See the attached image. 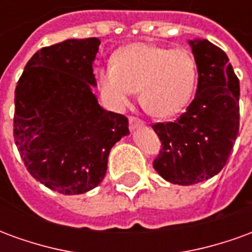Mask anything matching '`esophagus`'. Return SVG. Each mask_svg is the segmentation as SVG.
I'll return each mask as SVG.
<instances>
[{"mask_svg":"<svg viewBox=\"0 0 252 252\" xmlns=\"http://www.w3.org/2000/svg\"><path fill=\"white\" fill-rule=\"evenodd\" d=\"M144 126V121L140 120V119H137V117H129V129L131 131H135L137 128H140V126Z\"/></svg>","mask_w":252,"mask_h":252,"instance_id":"1","label":"esophagus"}]
</instances>
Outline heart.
<instances>
[{"mask_svg": "<svg viewBox=\"0 0 252 252\" xmlns=\"http://www.w3.org/2000/svg\"><path fill=\"white\" fill-rule=\"evenodd\" d=\"M197 66L185 48L135 43L120 48L113 66L99 68L97 83L110 108L121 110L139 90L143 108L157 117H170L185 108L194 92Z\"/></svg>", "mask_w": 252, "mask_h": 252, "instance_id": "b5f03b06", "label": "heart"}]
</instances>
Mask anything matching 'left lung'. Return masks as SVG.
<instances>
[{
    "mask_svg": "<svg viewBox=\"0 0 252 252\" xmlns=\"http://www.w3.org/2000/svg\"><path fill=\"white\" fill-rule=\"evenodd\" d=\"M198 83L185 113L153 128L162 142L154 169L175 185H193L219 174L239 133V79L227 54L206 39L189 40Z\"/></svg>",
    "mask_w": 252,
    "mask_h": 252,
    "instance_id": "obj_1",
    "label": "left lung"
}]
</instances>
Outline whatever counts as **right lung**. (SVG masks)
<instances>
[{
  "label": "right lung",
  "mask_w": 252,
  "mask_h": 252,
  "mask_svg": "<svg viewBox=\"0 0 252 252\" xmlns=\"http://www.w3.org/2000/svg\"><path fill=\"white\" fill-rule=\"evenodd\" d=\"M99 39L44 47L14 90L13 135L30 174L62 194H82L104 180L110 148L129 133L128 119L93 94Z\"/></svg>",
  "instance_id": "right-lung-1"
}]
</instances>
